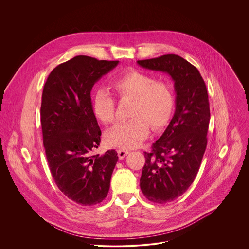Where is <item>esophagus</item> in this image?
<instances>
[{
  "mask_svg": "<svg viewBox=\"0 0 249 249\" xmlns=\"http://www.w3.org/2000/svg\"><path fill=\"white\" fill-rule=\"evenodd\" d=\"M117 152H118V156L120 159H124L129 153L128 150H124V149H118Z\"/></svg>",
  "mask_w": 249,
  "mask_h": 249,
  "instance_id": "1",
  "label": "esophagus"
}]
</instances>
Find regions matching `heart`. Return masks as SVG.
Masks as SVG:
<instances>
[{
	"label": "heart",
	"mask_w": 249,
	"mask_h": 249,
	"mask_svg": "<svg viewBox=\"0 0 249 249\" xmlns=\"http://www.w3.org/2000/svg\"><path fill=\"white\" fill-rule=\"evenodd\" d=\"M113 87L121 100H132V104L128 114L131 119L107 131L106 141L110 146L132 148L147 136L148 126L157 130L169 121L175 105L169 83L132 69L119 74L113 81ZM115 108L114 98L106 90L96 93L93 109L102 123L111 124L115 121Z\"/></svg>",
	"instance_id": "heart-1"
}]
</instances>
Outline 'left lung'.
Here are the masks:
<instances>
[{
  "label": "left lung",
  "instance_id": "obj_1",
  "mask_svg": "<svg viewBox=\"0 0 249 249\" xmlns=\"http://www.w3.org/2000/svg\"><path fill=\"white\" fill-rule=\"evenodd\" d=\"M145 69L169 73L175 81L176 112L162 134L143 152L140 187L155 203L183 195L196 177L207 145L210 107L205 82L198 70L177 54L138 60Z\"/></svg>",
  "mask_w": 249,
  "mask_h": 249
}]
</instances>
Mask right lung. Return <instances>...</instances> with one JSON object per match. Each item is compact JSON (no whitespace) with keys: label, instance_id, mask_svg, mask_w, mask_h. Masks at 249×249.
<instances>
[{"label":"right lung","instance_id":"1","mask_svg":"<svg viewBox=\"0 0 249 249\" xmlns=\"http://www.w3.org/2000/svg\"><path fill=\"white\" fill-rule=\"evenodd\" d=\"M118 63L74 56L52 71L43 89L41 126L51 174L58 189L83 206L107 197L118 161L114 149L93 154L102 131L91 102L94 84Z\"/></svg>","mask_w":249,"mask_h":249}]
</instances>
